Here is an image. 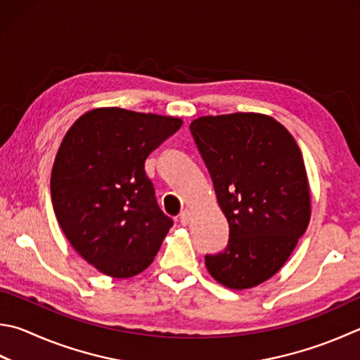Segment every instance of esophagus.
Listing matches in <instances>:
<instances>
[{"label": "esophagus", "mask_w": 360, "mask_h": 360, "mask_svg": "<svg viewBox=\"0 0 360 360\" xmlns=\"http://www.w3.org/2000/svg\"><path fill=\"white\" fill-rule=\"evenodd\" d=\"M191 220H192V211L191 209H184V211H182L181 214H179V221H181V225H188L191 224Z\"/></svg>", "instance_id": "obj_1"}]
</instances>
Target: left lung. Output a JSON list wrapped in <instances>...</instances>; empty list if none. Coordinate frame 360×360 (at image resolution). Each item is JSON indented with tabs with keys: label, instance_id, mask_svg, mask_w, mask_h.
I'll return each mask as SVG.
<instances>
[{
	"label": "left lung",
	"instance_id": "left-lung-1",
	"mask_svg": "<svg viewBox=\"0 0 360 360\" xmlns=\"http://www.w3.org/2000/svg\"><path fill=\"white\" fill-rule=\"evenodd\" d=\"M191 132L228 220L224 252L206 255L220 285L247 290L282 269L311 215L309 178L296 140L272 116H201Z\"/></svg>",
	"mask_w": 360,
	"mask_h": 360
}]
</instances>
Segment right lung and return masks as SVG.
<instances>
[{
  "label": "right lung",
  "mask_w": 360,
  "mask_h": 360,
  "mask_svg": "<svg viewBox=\"0 0 360 360\" xmlns=\"http://www.w3.org/2000/svg\"><path fill=\"white\" fill-rule=\"evenodd\" d=\"M181 126V117L102 107L64 135L50 179L55 215L75 252L108 277L145 271L173 225L145 160Z\"/></svg>",
  "instance_id": "add662e5"
}]
</instances>
